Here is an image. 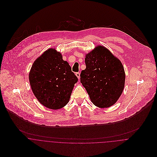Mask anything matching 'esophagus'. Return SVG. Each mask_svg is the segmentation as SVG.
Segmentation results:
<instances>
[{"mask_svg":"<svg viewBox=\"0 0 157 157\" xmlns=\"http://www.w3.org/2000/svg\"><path fill=\"white\" fill-rule=\"evenodd\" d=\"M75 75H76V76L77 77V78H78V79L80 78V72H76V73H75Z\"/></svg>","mask_w":157,"mask_h":157,"instance_id":"obj_1","label":"esophagus"}]
</instances>
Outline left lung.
<instances>
[{"instance_id": "8db88e82", "label": "left lung", "mask_w": 157, "mask_h": 157, "mask_svg": "<svg viewBox=\"0 0 157 157\" xmlns=\"http://www.w3.org/2000/svg\"><path fill=\"white\" fill-rule=\"evenodd\" d=\"M86 69L80 82L94 105L106 108L116 103L124 86L125 73L121 62L102 46L86 56Z\"/></svg>"}]
</instances>
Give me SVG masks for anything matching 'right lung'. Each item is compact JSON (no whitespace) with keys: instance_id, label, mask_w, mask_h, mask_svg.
Instances as JSON below:
<instances>
[{"instance_id":"obj_1","label":"right lung","mask_w":157,"mask_h":157,"mask_svg":"<svg viewBox=\"0 0 157 157\" xmlns=\"http://www.w3.org/2000/svg\"><path fill=\"white\" fill-rule=\"evenodd\" d=\"M29 80L39 101L48 108L59 109L68 103L78 78L62 54L49 49L34 62Z\"/></svg>"}]
</instances>
